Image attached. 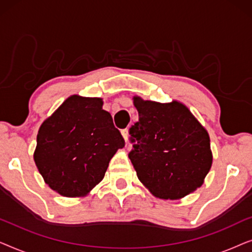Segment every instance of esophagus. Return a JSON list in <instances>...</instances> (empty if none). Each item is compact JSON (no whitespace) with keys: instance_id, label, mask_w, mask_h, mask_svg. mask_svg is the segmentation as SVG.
I'll return each mask as SVG.
<instances>
[{"instance_id":"34e87169","label":"esophagus","mask_w":252,"mask_h":252,"mask_svg":"<svg viewBox=\"0 0 252 252\" xmlns=\"http://www.w3.org/2000/svg\"><path fill=\"white\" fill-rule=\"evenodd\" d=\"M122 134H123V137H124V139H125V141L127 142V139H128V129H127V128L123 129L122 130Z\"/></svg>"}]
</instances>
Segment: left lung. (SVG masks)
<instances>
[{"label":"left lung","mask_w":252,"mask_h":252,"mask_svg":"<svg viewBox=\"0 0 252 252\" xmlns=\"http://www.w3.org/2000/svg\"><path fill=\"white\" fill-rule=\"evenodd\" d=\"M139 122L128 157L142 185L160 199H180L201 187L212 165L208 130L179 101L159 103L134 96Z\"/></svg>","instance_id":"8db88e82"}]
</instances>
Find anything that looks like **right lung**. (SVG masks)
Here are the masks:
<instances>
[{
  "mask_svg": "<svg viewBox=\"0 0 252 252\" xmlns=\"http://www.w3.org/2000/svg\"><path fill=\"white\" fill-rule=\"evenodd\" d=\"M103 99L71 95L41 124L34 161L49 187L84 197L103 180L109 161L125 146Z\"/></svg>",
  "mask_w": 252,
  "mask_h": 252,
  "instance_id": "add662e5",
  "label": "right lung"
}]
</instances>
